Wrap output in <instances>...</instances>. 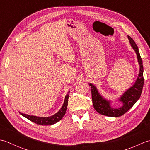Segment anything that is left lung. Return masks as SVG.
Returning a JSON list of instances; mask_svg holds the SVG:
<instances>
[{
    "label": "left lung",
    "mask_w": 150,
    "mask_h": 150,
    "mask_svg": "<svg viewBox=\"0 0 150 150\" xmlns=\"http://www.w3.org/2000/svg\"><path fill=\"white\" fill-rule=\"evenodd\" d=\"M129 43L133 49L135 50L137 54V60L139 64L140 69L136 81L130 88H128L119 97L117 101H119L122 103V105L120 108H115L111 106L112 101L108 100L103 98L99 93L96 87L93 83H88L91 87V94H92V100L94 109L98 113L108 116L111 117H118L123 115L124 113L130 109L133 105L139 100L141 95L143 85V65L142 60L140 57L138 47L136 45L133 39L129 36H127Z\"/></svg>",
    "instance_id": "1"
}]
</instances>
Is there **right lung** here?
I'll use <instances>...</instances> for the list:
<instances>
[{"label":"right lung","mask_w":150,"mask_h":150,"mask_svg":"<svg viewBox=\"0 0 150 150\" xmlns=\"http://www.w3.org/2000/svg\"><path fill=\"white\" fill-rule=\"evenodd\" d=\"M70 91H69L68 94H67L65 97V100H64L63 104L62 107V108L59 109V111L57 112L56 114L54 115H52L50 117H37V116H33V115H26L22 113V112H20L19 113L23 116L24 117L28 119L30 121L34 122L35 124H38L39 125H42V126H49V125H52L57 123V122H59L61 119H62L64 115H65V112L67 111V105H68V100H69V93Z\"/></svg>","instance_id":"obj_1"}]
</instances>
